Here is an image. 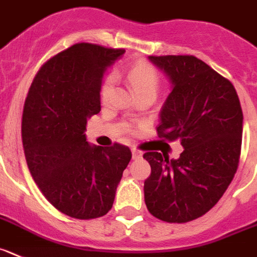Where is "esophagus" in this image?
Masks as SVG:
<instances>
[{"label":"esophagus","mask_w":257,"mask_h":257,"mask_svg":"<svg viewBox=\"0 0 257 257\" xmlns=\"http://www.w3.org/2000/svg\"><path fill=\"white\" fill-rule=\"evenodd\" d=\"M132 156H133V159H138L142 157V152L138 151V149H133L132 151Z\"/></svg>","instance_id":"34e87169"}]
</instances>
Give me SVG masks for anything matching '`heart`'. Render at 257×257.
Returning <instances> with one entry per match:
<instances>
[{
	"label": "heart",
	"instance_id": "1",
	"mask_svg": "<svg viewBox=\"0 0 257 257\" xmlns=\"http://www.w3.org/2000/svg\"><path fill=\"white\" fill-rule=\"evenodd\" d=\"M125 76L133 86L137 95H152L156 98L162 85V78L156 66L148 62H134L125 70ZM114 86V75L109 74L100 85V101L106 104L110 99Z\"/></svg>",
	"mask_w": 257,
	"mask_h": 257
}]
</instances>
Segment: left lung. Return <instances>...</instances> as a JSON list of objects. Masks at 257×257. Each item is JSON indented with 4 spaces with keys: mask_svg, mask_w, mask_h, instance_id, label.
<instances>
[{
    "mask_svg": "<svg viewBox=\"0 0 257 257\" xmlns=\"http://www.w3.org/2000/svg\"><path fill=\"white\" fill-rule=\"evenodd\" d=\"M173 89L161 110L159 138L179 141L178 159L147 152L144 182L149 212L169 223L201 217L220 201L233 179L242 143V109L228 79L193 55L149 56Z\"/></svg>",
    "mask_w": 257,
    "mask_h": 257,
    "instance_id": "1",
    "label": "left lung"
}]
</instances>
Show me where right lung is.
<instances>
[{
	"instance_id": "right-lung-1",
	"label": "right lung",
	"mask_w": 257,
	"mask_h": 257,
	"mask_svg": "<svg viewBox=\"0 0 257 257\" xmlns=\"http://www.w3.org/2000/svg\"><path fill=\"white\" fill-rule=\"evenodd\" d=\"M124 52L73 45L40 68L25 100L21 133L30 173L56 210L78 220L110 211L132 158L129 147H90L84 134L100 111L104 73Z\"/></svg>"
}]
</instances>
